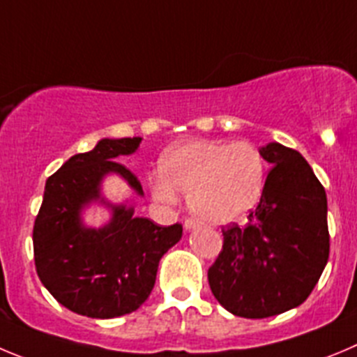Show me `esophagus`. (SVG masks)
I'll use <instances>...</instances> for the list:
<instances>
[{
  "mask_svg": "<svg viewBox=\"0 0 357 357\" xmlns=\"http://www.w3.org/2000/svg\"><path fill=\"white\" fill-rule=\"evenodd\" d=\"M199 222L195 218H186L185 220V229L186 231H194V229H197L199 227Z\"/></svg>",
  "mask_w": 357,
  "mask_h": 357,
  "instance_id": "esophagus-1",
  "label": "esophagus"
}]
</instances>
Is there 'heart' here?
<instances>
[{"instance_id": "heart-1", "label": "heart", "mask_w": 357, "mask_h": 357, "mask_svg": "<svg viewBox=\"0 0 357 357\" xmlns=\"http://www.w3.org/2000/svg\"><path fill=\"white\" fill-rule=\"evenodd\" d=\"M264 158L248 142L190 141L162 156L149 179L155 199L172 204L188 195L190 209L208 224L224 225L254 209L264 188Z\"/></svg>"}]
</instances>
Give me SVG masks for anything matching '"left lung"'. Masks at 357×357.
Here are the masks:
<instances>
[{
	"instance_id": "left-lung-1",
	"label": "left lung",
	"mask_w": 357,
	"mask_h": 357,
	"mask_svg": "<svg viewBox=\"0 0 357 357\" xmlns=\"http://www.w3.org/2000/svg\"><path fill=\"white\" fill-rule=\"evenodd\" d=\"M273 167L245 225L222 229L224 246L208 271L227 312L264 319L301 305L329 257L326 190L301 153L269 142L259 149Z\"/></svg>"
}]
</instances>
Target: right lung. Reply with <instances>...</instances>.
Listing matches in <instances>:
<instances>
[{"label": "right lung", "instance_id": "1", "mask_svg": "<svg viewBox=\"0 0 357 357\" xmlns=\"http://www.w3.org/2000/svg\"><path fill=\"white\" fill-rule=\"evenodd\" d=\"M141 141L102 139L91 151L66 160L45 183L33 227L36 273L56 301L79 315L114 319L135 312L155 287L160 259L181 239V224L160 227L133 215V206L102 197L107 174L121 176L144 195L137 176L118 162L137 151ZM91 202L112 208L103 228L82 224V209Z\"/></svg>", "mask_w": 357, "mask_h": 357}]
</instances>
